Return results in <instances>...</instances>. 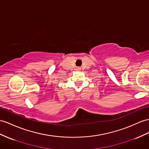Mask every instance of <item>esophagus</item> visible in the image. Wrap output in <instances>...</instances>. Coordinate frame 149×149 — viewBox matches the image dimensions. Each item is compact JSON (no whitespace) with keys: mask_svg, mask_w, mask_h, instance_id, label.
<instances>
[{"mask_svg":"<svg viewBox=\"0 0 149 149\" xmlns=\"http://www.w3.org/2000/svg\"><path fill=\"white\" fill-rule=\"evenodd\" d=\"M80 69H81V68H77V70H80Z\"/></svg>","mask_w":149,"mask_h":149,"instance_id":"obj_1","label":"esophagus"}]
</instances>
